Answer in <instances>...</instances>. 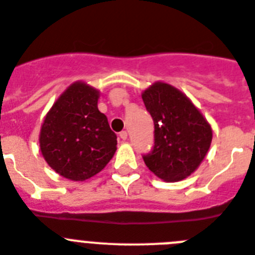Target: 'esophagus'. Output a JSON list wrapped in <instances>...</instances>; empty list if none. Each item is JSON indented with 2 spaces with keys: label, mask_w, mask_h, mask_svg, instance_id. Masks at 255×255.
<instances>
[{
  "label": "esophagus",
  "mask_w": 255,
  "mask_h": 255,
  "mask_svg": "<svg viewBox=\"0 0 255 255\" xmlns=\"http://www.w3.org/2000/svg\"><path fill=\"white\" fill-rule=\"evenodd\" d=\"M127 136H128V134H127V132H126V130H122L121 133H119V137H121L123 141L127 140Z\"/></svg>",
  "instance_id": "obj_1"
}]
</instances>
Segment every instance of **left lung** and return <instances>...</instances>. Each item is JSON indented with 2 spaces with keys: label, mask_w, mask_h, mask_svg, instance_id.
Returning <instances> with one entry per match:
<instances>
[{
  "label": "left lung",
  "mask_w": 255,
  "mask_h": 255,
  "mask_svg": "<svg viewBox=\"0 0 255 255\" xmlns=\"http://www.w3.org/2000/svg\"><path fill=\"white\" fill-rule=\"evenodd\" d=\"M154 121V149L146 167L165 182L185 180L198 169L212 143V127L189 97L173 86L155 82L142 92Z\"/></svg>",
  "instance_id": "obj_1"
}]
</instances>
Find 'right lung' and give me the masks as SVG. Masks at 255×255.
Wrapping results in <instances>:
<instances>
[{
	"label": "right lung",
	"instance_id": "obj_1",
	"mask_svg": "<svg viewBox=\"0 0 255 255\" xmlns=\"http://www.w3.org/2000/svg\"><path fill=\"white\" fill-rule=\"evenodd\" d=\"M99 97V90L74 82L55 101L42 123V156L64 178L88 180L114 156L117 134L97 108Z\"/></svg>",
	"mask_w": 255,
	"mask_h": 255
}]
</instances>
